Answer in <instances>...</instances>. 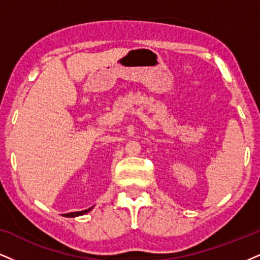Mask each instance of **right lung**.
<instances>
[{
    "label": "right lung",
    "instance_id": "add662e5",
    "mask_svg": "<svg viewBox=\"0 0 260 260\" xmlns=\"http://www.w3.org/2000/svg\"><path fill=\"white\" fill-rule=\"evenodd\" d=\"M91 210V207L90 208H88V210H84V211H79V212H71V213H65V214H62V216H65V217H77V216H82V214H85L86 212H89V211Z\"/></svg>",
    "mask_w": 260,
    "mask_h": 260
}]
</instances>
